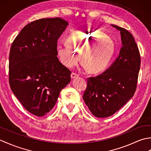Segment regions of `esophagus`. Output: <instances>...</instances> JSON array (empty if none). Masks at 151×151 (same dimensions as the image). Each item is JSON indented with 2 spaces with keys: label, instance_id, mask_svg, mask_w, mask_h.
<instances>
[{
  "label": "esophagus",
  "instance_id": "34e87169",
  "mask_svg": "<svg viewBox=\"0 0 151 151\" xmlns=\"http://www.w3.org/2000/svg\"><path fill=\"white\" fill-rule=\"evenodd\" d=\"M78 76V75H77V74L75 73H72L71 75H70V77H71L72 79L75 78H77Z\"/></svg>",
  "mask_w": 151,
  "mask_h": 151
}]
</instances>
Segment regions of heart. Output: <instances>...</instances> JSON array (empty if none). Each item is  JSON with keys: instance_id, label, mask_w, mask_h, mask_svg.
Returning <instances> with one entry per match:
<instances>
[{"instance_id": "1", "label": "heart", "mask_w": 151, "mask_h": 151, "mask_svg": "<svg viewBox=\"0 0 151 151\" xmlns=\"http://www.w3.org/2000/svg\"><path fill=\"white\" fill-rule=\"evenodd\" d=\"M66 43L57 47L63 65L71 68L78 63L81 56L83 67L91 73H98L105 69L115 52L113 40L99 30L75 32L67 38Z\"/></svg>"}]
</instances>
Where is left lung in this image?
I'll return each mask as SVG.
<instances>
[{
	"label": "left lung",
	"instance_id": "8db88e82",
	"mask_svg": "<svg viewBox=\"0 0 151 151\" xmlns=\"http://www.w3.org/2000/svg\"><path fill=\"white\" fill-rule=\"evenodd\" d=\"M111 26L120 31L123 47L108 69L87 78L83 95L89 110L99 118L111 116L133 97L140 69L139 51L132 34L123 28Z\"/></svg>",
	"mask_w": 151,
	"mask_h": 151
}]
</instances>
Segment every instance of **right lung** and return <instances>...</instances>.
I'll return each mask as SVG.
<instances>
[{
    "instance_id": "1",
    "label": "right lung",
    "mask_w": 151,
    "mask_h": 151,
    "mask_svg": "<svg viewBox=\"0 0 151 151\" xmlns=\"http://www.w3.org/2000/svg\"><path fill=\"white\" fill-rule=\"evenodd\" d=\"M68 22L60 17L41 19L26 25L13 42L9 83L26 110L41 117L52 110L71 71L60 62L58 40Z\"/></svg>"
}]
</instances>
